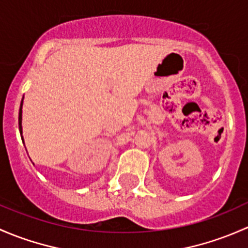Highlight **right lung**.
Returning a JSON list of instances; mask_svg holds the SVG:
<instances>
[{"label":"right lung","instance_id":"right-lung-1","mask_svg":"<svg viewBox=\"0 0 248 248\" xmlns=\"http://www.w3.org/2000/svg\"><path fill=\"white\" fill-rule=\"evenodd\" d=\"M22 104H24V98H22L21 104H20V109H19V130L20 135H21V140L24 141V137H22Z\"/></svg>","mask_w":248,"mask_h":248}]
</instances>
